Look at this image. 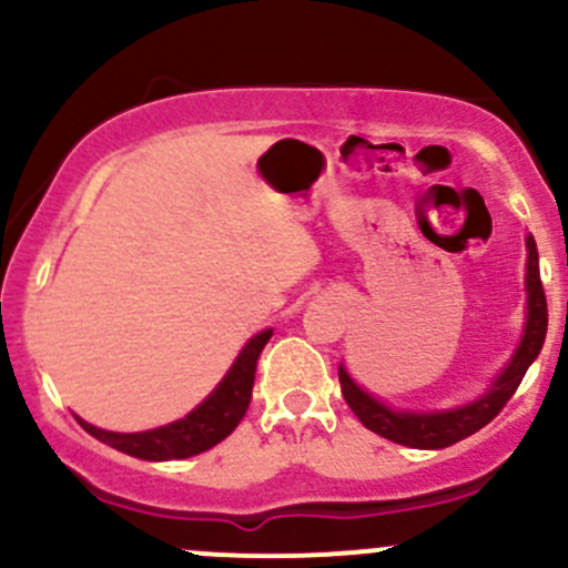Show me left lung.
Here are the masks:
<instances>
[{"instance_id": "1", "label": "left lung", "mask_w": 568, "mask_h": 568, "mask_svg": "<svg viewBox=\"0 0 568 568\" xmlns=\"http://www.w3.org/2000/svg\"><path fill=\"white\" fill-rule=\"evenodd\" d=\"M528 244V263H525V291H528V316H525L523 341L514 348L511 359L506 368L491 379L484 395L464 406L454 409H437V412H415V409H393L390 404H382L371 393H365L357 382L348 376V371L337 368V379H341V390L346 404L352 406L354 415L359 417L365 428H371L379 437L390 439V443L409 445V448L420 450H439L456 445L459 439L469 434L480 432L489 420H495L497 412L506 406V400L517 393L519 382L528 374L532 359L538 357L547 337V296L541 288V274H538V250L532 236L525 239Z\"/></svg>"}]
</instances>
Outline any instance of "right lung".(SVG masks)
Instances as JSON below:
<instances>
[{"instance_id":"1","label":"right lung","mask_w":568,"mask_h":568,"mask_svg":"<svg viewBox=\"0 0 568 568\" xmlns=\"http://www.w3.org/2000/svg\"><path fill=\"white\" fill-rule=\"evenodd\" d=\"M272 337V329L257 332L250 337L247 346L239 352L236 363L225 374V379L214 387V393L194 406L186 417L181 420L168 423V426L151 428V432H134V434H120V432H104V428L93 426V423L77 417L79 426L95 437L99 443L109 445V448L129 454L134 459L145 462H175L197 456L203 450L214 448L216 443L233 434V428L242 423L244 412H247L252 398V385H255V365L261 357L263 346Z\"/></svg>"}]
</instances>
